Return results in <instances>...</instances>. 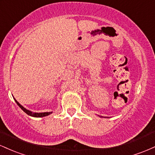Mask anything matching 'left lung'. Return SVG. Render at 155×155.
Returning <instances> with one entry per match:
<instances>
[{
  "label": "left lung",
  "mask_w": 155,
  "mask_h": 155,
  "mask_svg": "<svg viewBox=\"0 0 155 155\" xmlns=\"http://www.w3.org/2000/svg\"><path fill=\"white\" fill-rule=\"evenodd\" d=\"M97 116H98V117H104V118H106V117H103V116H100V115H97ZM107 118H108V117H107Z\"/></svg>",
  "instance_id": "1"
}]
</instances>
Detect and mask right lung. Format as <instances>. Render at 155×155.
<instances>
[{
	"label": "right lung",
	"mask_w": 155,
	"mask_h": 155,
	"mask_svg": "<svg viewBox=\"0 0 155 155\" xmlns=\"http://www.w3.org/2000/svg\"><path fill=\"white\" fill-rule=\"evenodd\" d=\"M14 99H15V102L17 103V104L18 105L19 107L21 108V109H22L24 112H25L27 114L29 115V116H31V117H44L48 116V115L51 114L52 113V111H51V112H41V113H36V112H33V111H29V110L26 109L25 108L23 107V106L20 104H19V102H17V101H16V99L15 98V97H14Z\"/></svg>",
	"instance_id": "right-lung-1"
}]
</instances>
